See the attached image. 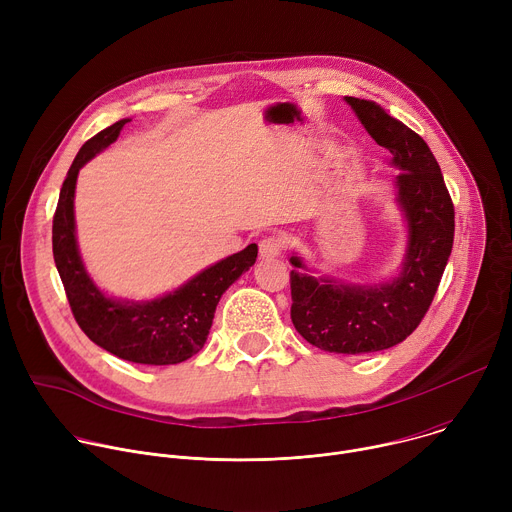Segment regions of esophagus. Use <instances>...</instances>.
Listing matches in <instances>:
<instances>
[{
	"label": "esophagus",
	"mask_w": 512,
	"mask_h": 512,
	"mask_svg": "<svg viewBox=\"0 0 512 512\" xmlns=\"http://www.w3.org/2000/svg\"><path fill=\"white\" fill-rule=\"evenodd\" d=\"M283 249H285V239L281 235H267L259 243V253H261L263 259L277 257V255H281Z\"/></svg>",
	"instance_id": "1"
}]
</instances>
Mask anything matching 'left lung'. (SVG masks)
<instances>
[{"mask_svg":"<svg viewBox=\"0 0 512 512\" xmlns=\"http://www.w3.org/2000/svg\"><path fill=\"white\" fill-rule=\"evenodd\" d=\"M369 135L387 148L409 243L401 275L381 285H352L300 273L291 257V322L320 350L367 354L403 342L429 310L454 245V202L427 143L381 105L346 97Z\"/></svg>","mask_w":512,"mask_h":512,"instance_id":"obj_1","label":"left lung"}]
</instances>
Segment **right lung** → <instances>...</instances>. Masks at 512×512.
<instances>
[{
	"label": "right lung",
	"instance_id": "add662e5",
	"mask_svg": "<svg viewBox=\"0 0 512 512\" xmlns=\"http://www.w3.org/2000/svg\"><path fill=\"white\" fill-rule=\"evenodd\" d=\"M121 119L91 137L72 162L52 221V253L66 298L81 330L107 352L139 364H178L194 356L206 342L214 310L225 291L255 263L257 245L218 261L152 302H121L103 296L87 275L75 235V186L79 170L107 145L123 125Z\"/></svg>",
	"mask_w": 512,
	"mask_h": 512
}]
</instances>
